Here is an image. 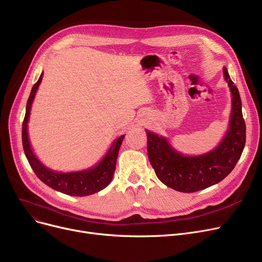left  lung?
<instances>
[{
  "label": "left lung",
  "mask_w": 262,
  "mask_h": 262,
  "mask_svg": "<svg viewBox=\"0 0 262 262\" xmlns=\"http://www.w3.org/2000/svg\"><path fill=\"white\" fill-rule=\"evenodd\" d=\"M223 75L231 94V110L227 130L213 149L201 155H184L166 137L145 129L149 162L158 180L176 191L190 193L220 183L241 157L246 137L241 99L225 67Z\"/></svg>",
  "instance_id": "left-lung-1"
}]
</instances>
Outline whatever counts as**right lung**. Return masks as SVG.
<instances>
[{
  "label": "right lung",
  "instance_id": "1",
  "mask_svg": "<svg viewBox=\"0 0 262 262\" xmlns=\"http://www.w3.org/2000/svg\"><path fill=\"white\" fill-rule=\"evenodd\" d=\"M42 76L43 72L41 73L38 81L33 86L26 104L25 118L22 126V143L25 156L39 180L52 189L72 196H87L96 193V192L105 189L113 181L119 149L125 135H122L115 139L105 156L98 163L88 169L72 172H58L48 168L36 156L29 138V120L32 105L41 80H42Z\"/></svg>",
  "mask_w": 262,
  "mask_h": 262
}]
</instances>
